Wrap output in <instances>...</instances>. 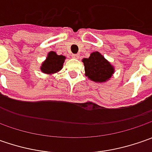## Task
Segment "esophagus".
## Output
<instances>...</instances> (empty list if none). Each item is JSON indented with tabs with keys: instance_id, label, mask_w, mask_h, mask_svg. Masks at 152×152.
I'll list each match as a JSON object with an SVG mask.
<instances>
[{
	"instance_id": "1",
	"label": "esophagus",
	"mask_w": 152,
	"mask_h": 152,
	"mask_svg": "<svg viewBox=\"0 0 152 152\" xmlns=\"http://www.w3.org/2000/svg\"><path fill=\"white\" fill-rule=\"evenodd\" d=\"M72 57H73V58L78 59V58H79V54H72Z\"/></svg>"
}]
</instances>
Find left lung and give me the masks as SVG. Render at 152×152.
Instances as JSON below:
<instances>
[{"label": "left lung", "mask_w": 152, "mask_h": 152, "mask_svg": "<svg viewBox=\"0 0 152 152\" xmlns=\"http://www.w3.org/2000/svg\"><path fill=\"white\" fill-rule=\"evenodd\" d=\"M82 61L85 65V75L94 82H106L114 73L113 66L98 51L92 52L89 58H84Z\"/></svg>", "instance_id": "obj_1"}]
</instances>
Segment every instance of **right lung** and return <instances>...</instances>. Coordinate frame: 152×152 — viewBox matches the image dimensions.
<instances>
[{
    "instance_id": "add662e5",
    "label": "right lung",
    "mask_w": 152,
    "mask_h": 152,
    "mask_svg": "<svg viewBox=\"0 0 152 152\" xmlns=\"http://www.w3.org/2000/svg\"><path fill=\"white\" fill-rule=\"evenodd\" d=\"M65 59L64 56L57 55L54 51H50L45 61L41 64L40 70L47 74L57 73L62 68Z\"/></svg>"
}]
</instances>
